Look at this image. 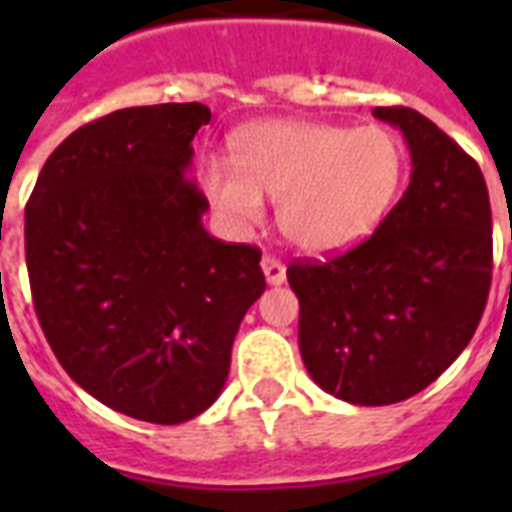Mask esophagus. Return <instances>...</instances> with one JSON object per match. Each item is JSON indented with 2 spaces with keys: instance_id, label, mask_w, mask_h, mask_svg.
Wrapping results in <instances>:
<instances>
[{
  "instance_id": "obj_1",
  "label": "esophagus",
  "mask_w": 512,
  "mask_h": 512,
  "mask_svg": "<svg viewBox=\"0 0 512 512\" xmlns=\"http://www.w3.org/2000/svg\"><path fill=\"white\" fill-rule=\"evenodd\" d=\"M263 273H265V281L271 284V287H279L287 281V268L281 263L279 257L273 255H265L263 257Z\"/></svg>"
}]
</instances>
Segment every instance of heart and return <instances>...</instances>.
I'll use <instances>...</instances> for the list:
<instances>
[{
    "label": "heart",
    "instance_id": "b5f03b06",
    "mask_svg": "<svg viewBox=\"0 0 512 512\" xmlns=\"http://www.w3.org/2000/svg\"><path fill=\"white\" fill-rule=\"evenodd\" d=\"M398 177L401 151L382 127L276 119L236 135L233 167L207 159L199 183L233 228L260 223L263 199H273L284 239L327 255L353 247L380 223Z\"/></svg>",
    "mask_w": 512,
    "mask_h": 512
}]
</instances>
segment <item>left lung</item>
I'll return each mask as SVG.
<instances>
[{"label": "left lung", "mask_w": 512, "mask_h": 512, "mask_svg": "<svg viewBox=\"0 0 512 512\" xmlns=\"http://www.w3.org/2000/svg\"><path fill=\"white\" fill-rule=\"evenodd\" d=\"M404 132L412 180L377 231L327 263L287 268L313 382L358 406L425 390L476 332L492 287V207L473 159L428 116L374 108Z\"/></svg>", "instance_id": "left-lung-1"}]
</instances>
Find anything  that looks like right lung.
<instances>
[{"label": "right lung", "instance_id": "add662e5", "mask_svg": "<svg viewBox=\"0 0 512 512\" xmlns=\"http://www.w3.org/2000/svg\"><path fill=\"white\" fill-rule=\"evenodd\" d=\"M201 103L122 108L71 132L26 204L34 308L68 377L100 404L177 425L215 404L265 292L260 249L204 231L188 177Z\"/></svg>", "mask_w": 512, "mask_h": 512}]
</instances>
